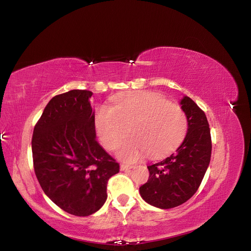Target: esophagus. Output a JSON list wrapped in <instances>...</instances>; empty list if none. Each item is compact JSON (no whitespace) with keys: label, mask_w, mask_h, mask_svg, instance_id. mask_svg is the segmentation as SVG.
Here are the masks:
<instances>
[{"label":"esophagus","mask_w":251,"mask_h":251,"mask_svg":"<svg viewBox=\"0 0 251 251\" xmlns=\"http://www.w3.org/2000/svg\"><path fill=\"white\" fill-rule=\"evenodd\" d=\"M134 166H132V165H126V164H122V165H120V170L122 171H126V170H129V169H132Z\"/></svg>","instance_id":"1"}]
</instances>
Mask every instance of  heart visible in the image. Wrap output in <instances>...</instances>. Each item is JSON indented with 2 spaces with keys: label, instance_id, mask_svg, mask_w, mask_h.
<instances>
[{
  "label": "heart",
  "instance_id": "heart-1",
  "mask_svg": "<svg viewBox=\"0 0 251 251\" xmlns=\"http://www.w3.org/2000/svg\"><path fill=\"white\" fill-rule=\"evenodd\" d=\"M132 136L120 143L117 155L135 162L146 153L159 157L174 151L186 136L185 111L158 93L134 91L116 97L113 107L100 106L96 114V129L101 144L109 151L117 148L127 133Z\"/></svg>",
  "mask_w": 251,
  "mask_h": 251
}]
</instances>
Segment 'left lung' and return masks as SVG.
Masks as SVG:
<instances>
[{"label": "left lung", "mask_w": 251, "mask_h": 251, "mask_svg": "<svg viewBox=\"0 0 251 251\" xmlns=\"http://www.w3.org/2000/svg\"><path fill=\"white\" fill-rule=\"evenodd\" d=\"M188 131L178 149L166 159L148 166V183L139 188L143 200L160 209L176 208L191 198L211 160L212 140L204 112L188 97L180 100Z\"/></svg>", "instance_id": "1"}]
</instances>
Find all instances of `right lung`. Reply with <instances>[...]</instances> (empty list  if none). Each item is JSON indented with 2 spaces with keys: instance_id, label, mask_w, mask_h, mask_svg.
<instances>
[{
  "instance_id": "1",
  "label": "right lung",
  "mask_w": 251,
  "mask_h": 251,
  "mask_svg": "<svg viewBox=\"0 0 251 251\" xmlns=\"http://www.w3.org/2000/svg\"><path fill=\"white\" fill-rule=\"evenodd\" d=\"M92 92L75 89L51 99L32 137L33 166L43 192L60 209L89 216L107 200L119 164L96 140Z\"/></svg>"
}]
</instances>
